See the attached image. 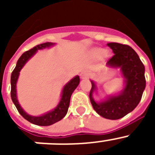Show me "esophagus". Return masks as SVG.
I'll list each match as a JSON object with an SVG mask.
<instances>
[{
  "label": "esophagus",
  "mask_w": 155,
  "mask_h": 155,
  "mask_svg": "<svg viewBox=\"0 0 155 155\" xmlns=\"http://www.w3.org/2000/svg\"><path fill=\"white\" fill-rule=\"evenodd\" d=\"M80 77H81V79H86V78H87L88 75H87V73L85 71H83L81 73Z\"/></svg>",
  "instance_id": "esophagus-1"
}]
</instances>
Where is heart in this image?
I'll use <instances>...</instances> for the list:
<instances>
[{
    "mask_svg": "<svg viewBox=\"0 0 155 155\" xmlns=\"http://www.w3.org/2000/svg\"><path fill=\"white\" fill-rule=\"evenodd\" d=\"M113 56V53L109 50H105L102 47H94L87 52V57L91 61L101 60L102 62H106L109 61Z\"/></svg>",
    "mask_w": 155,
    "mask_h": 155,
    "instance_id": "b5f03b06",
    "label": "heart"
}]
</instances>
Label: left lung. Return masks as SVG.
<instances>
[{
    "label": "left lung",
    "mask_w": 155,
    "mask_h": 155,
    "mask_svg": "<svg viewBox=\"0 0 155 155\" xmlns=\"http://www.w3.org/2000/svg\"><path fill=\"white\" fill-rule=\"evenodd\" d=\"M108 46L115 53L106 63L110 68H120L124 78L122 91L113 95H107L101 102L94 98L96 84L91 81L89 98L93 109L98 115L109 120H118L131 113L137 106L146 87L145 68L137 53L127 45L109 42Z\"/></svg>",
    "instance_id": "8db88e82"
}]
</instances>
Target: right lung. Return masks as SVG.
Here are the masks:
<instances>
[{"label":"right lung","mask_w":155,"mask_h":155,"mask_svg":"<svg viewBox=\"0 0 155 155\" xmlns=\"http://www.w3.org/2000/svg\"><path fill=\"white\" fill-rule=\"evenodd\" d=\"M55 43L53 42H45L42 44H39L35 46L34 48L28 51L25 52L20 57L18 61H17L15 68L12 71V76H11V97H12V102L15 104V107L17 108L18 113L21 115L26 120L38 126H50L52 124H55L57 122L62 120L68 113V108L70 105V100L72 93L74 92L76 87L78 86L80 83V78L79 76H75L74 78L71 79L69 82L64 85V88L61 93V98L58 105L52 110L49 111L44 114L39 116H31L25 112L24 109L21 108L18 102L17 98V89H16V84H17L18 79L19 77V73L22 68L25 66L31 57L35 55L37 51L39 50H43L46 48H50L54 46Z\"/></svg>","instance_id":"right-lung-1"}]
</instances>
